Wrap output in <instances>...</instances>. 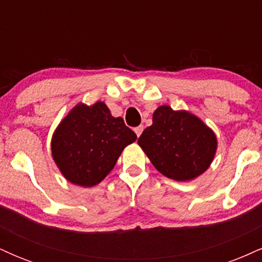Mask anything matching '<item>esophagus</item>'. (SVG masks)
Instances as JSON below:
<instances>
[{
	"mask_svg": "<svg viewBox=\"0 0 262 262\" xmlns=\"http://www.w3.org/2000/svg\"><path fill=\"white\" fill-rule=\"evenodd\" d=\"M143 129H144L143 125H138V127H135V128H134L135 134H137L138 137H140V134H141V132H143Z\"/></svg>",
	"mask_w": 262,
	"mask_h": 262,
	"instance_id": "obj_1",
	"label": "esophagus"
}]
</instances>
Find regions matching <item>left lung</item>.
<instances>
[{
    "label": "left lung",
    "mask_w": 262,
    "mask_h": 262,
    "mask_svg": "<svg viewBox=\"0 0 262 262\" xmlns=\"http://www.w3.org/2000/svg\"><path fill=\"white\" fill-rule=\"evenodd\" d=\"M138 144L155 169L176 181H188L208 169L217 149L210 129L188 112L161 106L152 124L141 133Z\"/></svg>",
    "instance_id": "1"
}]
</instances>
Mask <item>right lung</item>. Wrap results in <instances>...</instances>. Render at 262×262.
I'll return each mask as SVG.
<instances>
[{"instance_id":"1","label":"right lung","mask_w":262,"mask_h":262,"mask_svg":"<svg viewBox=\"0 0 262 262\" xmlns=\"http://www.w3.org/2000/svg\"><path fill=\"white\" fill-rule=\"evenodd\" d=\"M135 139L137 134L121 117H112L104 103L77 104L56 129L52 152L69 181L91 187L110 173L123 149Z\"/></svg>"}]
</instances>
